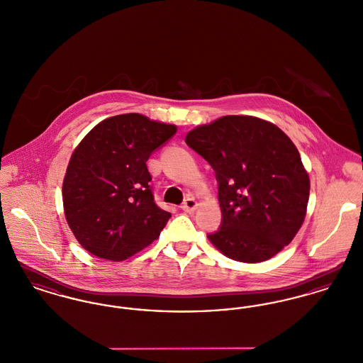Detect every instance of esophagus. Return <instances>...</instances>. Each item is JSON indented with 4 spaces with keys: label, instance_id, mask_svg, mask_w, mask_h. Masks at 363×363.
<instances>
[{
    "label": "esophagus",
    "instance_id": "esophagus-1",
    "mask_svg": "<svg viewBox=\"0 0 363 363\" xmlns=\"http://www.w3.org/2000/svg\"><path fill=\"white\" fill-rule=\"evenodd\" d=\"M181 208L185 211V212H193L196 208H197V201L193 199V197H188L184 204L181 206Z\"/></svg>",
    "mask_w": 363,
    "mask_h": 363
}]
</instances>
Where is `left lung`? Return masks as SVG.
I'll use <instances>...</instances> for the list:
<instances>
[{"label": "left lung", "mask_w": 363, "mask_h": 363, "mask_svg": "<svg viewBox=\"0 0 363 363\" xmlns=\"http://www.w3.org/2000/svg\"><path fill=\"white\" fill-rule=\"evenodd\" d=\"M185 141L216 175L222 223L208 238L225 256L261 262L293 241L311 182L296 147L277 126L227 116L193 129Z\"/></svg>", "instance_id": "obj_1"}]
</instances>
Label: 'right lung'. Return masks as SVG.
<instances>
[{"label": "right lung", "instance_id": "obj_1", "mask_svg": "<svg viewBox=\"0 0 363 363\" xmlns=\"http://www.w3.org/2000/svg\"><path fill=\"white\" fill-rule=\"evenodd\" d=\"M175 132L122 114L98 123L74 150L62 200L70 230L89 253L121 261L159 238L172 213L157 207L145 163Z\"/></svg>", "mask_w": 363, "mask_h": 363}]
</instances>
